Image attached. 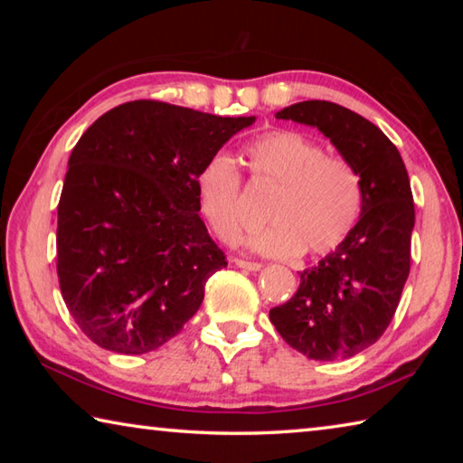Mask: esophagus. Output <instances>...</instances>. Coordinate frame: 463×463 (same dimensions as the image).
<instances>
[{
    "label": "esophagus",
    "mask_w": 463,
    "mask_h": 463,
    "mask_svg": "<svg viewBox=\"0 0 463 463\" xmlns=\"http://www.w3.org/2000/svg\"><path fill=\"white\" fill-rule=\"evenodd\" d=\"M232 263L237 265L241 269H247V271H260L261 269V263L257 261H245V260H232Z\"/></svg>",
    "instance_id": "esophagus-1"
}]
</instances>
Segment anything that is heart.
Returning a JSON list of instances; mask_svg holds the SVG:
<instances>
[{"label": "heart", "instance_id": "heart-1", "mask_svg": "<svg viewBox=\"0 0 463 463\" xmlns=\"http://www.w3.org/2000/svg\"><path fill=\"white\" fill-rule=\"evenodd\" d=\"M255 184L276 185L265 208L263 229L249 247L268 257L326 255L354 231L364 210L362 175L343 156L296 130H268L242 146ZM195 200L210 229L224 242L242 231V175L226 153L210 155L195 174Z\"/></svg>", "mask_w": 463, "mask_h": 463}]
</instances>
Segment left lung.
<instances>
[{
  "label": "left lung",
  "instance_id": "1",
  "mask_svg": "<svg viewBox=\"0 0 463 463\" xmlns=\"http://www.w3.org/2000/svg\"><path fill=\"white\" fill-rule=\"evenodd\" d=\"M276 118L317 127L362 175L364 210L333 253L300 271V286L269 310L289 347L317 362L349 359L386 331L411 271L414 202L398 148L351 109L325 99L284 108Z\"/></svg>",
  "mask_w": 463,
  "mask_h": 463
}]
</instances>
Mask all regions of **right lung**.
<instances>
[{"label": "right lung", "mask_w": 463, "mask_h": 463, "mask_svg": "<svg viewBox=\"0 0 463 463\" xmlns=\"http://www.w3.org/2000/svg\"><path fill=\"white\" fill-rule=\"evenodd\" d=\"M253 122L137 99L77 140L59 200L57 273L69 312L101 349L148 354L198 312L226 257L198 214L195 174Z\"/></svg>", "instance_id": "1"}]
</instances>
